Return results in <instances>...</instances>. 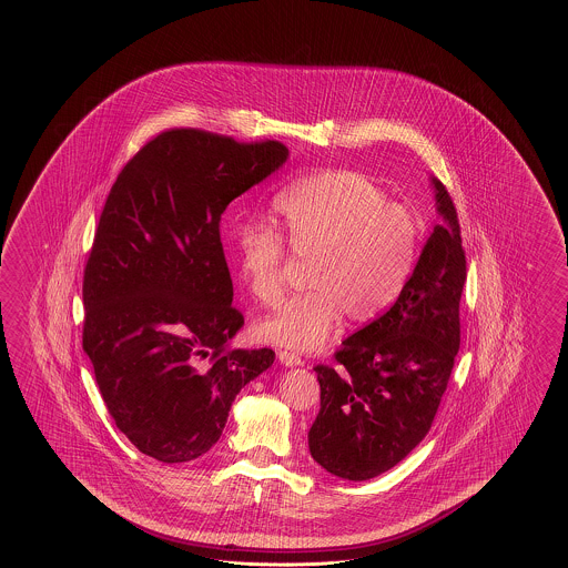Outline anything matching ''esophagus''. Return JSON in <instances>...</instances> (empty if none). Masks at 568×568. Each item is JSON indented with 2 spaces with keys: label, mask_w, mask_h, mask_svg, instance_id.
<instances>
[{
  "label": "esophagus",
  "mask_w": 568,
  "mask_h": 568,
  "mask_svg": "<svg viewBox=\"0 0 568 568\" xmlns=\"http://www.w3.org/2000/svg\"><path fill=\"white\" fill-rule=\"evenodd\" d=\"M278 359L286 367H301V365H304L301 357L296 353H290V351H278Z\"/></svg>",
  "instance_id": "esophagus-1"
}]
</instances>
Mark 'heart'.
Wrapping results in <instances>:
<instances>
[{"label":"heart","instance_id":"1","mask_svg":"<svg viewBox=\"0 0 568 568\" xmlns=\"http://www.w3.org/2000/svg\"><path fill=\"white\" fill-rule=\"evenodd\" d=\"M276 213L294 255L313 260L311 292L284 302L255 325L272 345L313 351L345 316L372 323L398 298L420 245V221L406 205L389 203L379 184L359 172L333 170L290 186ZM286 245L264 223L245 225L235 262L254 301L272 306L284 292Z\"/></svg>","mask_w":568,"mask_h":568}]
</instances>
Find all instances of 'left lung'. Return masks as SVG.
Returning <instances> with one entry per match:
<instances>
[{"mask_svg": "<svg viewBox=\"0 0 568 568\" xmlns=\"http://www.w3.org/2000/svg\"><path fill=\"white\" fill-rule=\"evenodd\" d=\"M438 221L398 301L343 341L337 367L316 365L321 410L308 433L313 459L341 479L389 471L428 435L460 345L467 278L459 219L430 176Z\"/></svg>", "mask_w": 568, "mask_h": 568, "instance_id": "8db88e82", "label": "left lung"}]
</instances>
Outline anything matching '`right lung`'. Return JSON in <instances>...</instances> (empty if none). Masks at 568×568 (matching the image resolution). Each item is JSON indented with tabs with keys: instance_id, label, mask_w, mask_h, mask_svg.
Instances as JSON below:
<instances>
[{
	"instance_id": "right-lung-1",
	"label": "right lung",
	"mask_w": 568,
	"mask_h": 568,
	"mask_svg": "<svg viewBox=\"0 0 568 568\" xmlns=\"http://www.w3.org/2000/svg\"><path fill=\"white\" fill-rule=\"evenodd\" d=\"M286 160L272 140L170 130L111 186L85 267L83 349L115 426L152 459L205 455L235 396L274 363L266 347L230 349L243 316L219 221Z\"/></svg>"
}]
</instances>
